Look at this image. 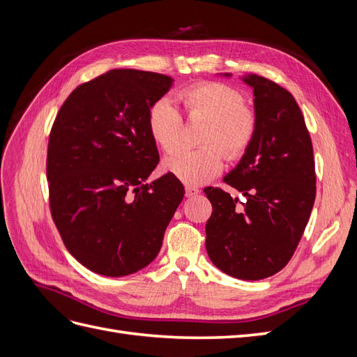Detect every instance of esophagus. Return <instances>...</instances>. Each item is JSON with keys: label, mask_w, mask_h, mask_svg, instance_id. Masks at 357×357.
Listing matches in <instances>:
<instances>
[{"label": "esophagus", "mask_w": 357, "mask_h": 357, "mask_svg": "<svg viewBox=\"0 0 357 357\" xmlns=\"http://www.w3.org/2000/svg\"><path fill=\"white\" fill-rule=\"evenodd\" d=\"M186 197L188 198H193V197H197L198 193H199V189L198 188H195V186H186Z\"/></svg>", "instance_id": "obj_1"}]
</instances>
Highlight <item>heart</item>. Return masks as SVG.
Segmentation results:
<instances>
[{
	"label": "heart",
	"instance_id": "obj_1",
	"mask_svg": "<svg viewBox=\"0 0 357 357\" xmlns=\"http://www.w3.org/2000/svg\"><path fill=\"white\" fill-rule=\"evenodd\" d=\"M178 98L189 119L207 121L199 139L204 146L178 150L165 159L164 168L186 185H202L222 171L225 155L238 160L248 152L257 132V117L245 107L240 91L219 82L190 84L178 92ZM147 129L162 152L171 153L178 147L183 117L171 100L159 98L150 105Z\"/></svg>",
	"mask_w": 357,
	"mask_h": 357
}]
</instances>
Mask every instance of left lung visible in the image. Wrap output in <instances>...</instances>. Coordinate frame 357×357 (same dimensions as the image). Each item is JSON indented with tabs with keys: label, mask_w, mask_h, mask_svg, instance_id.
Returning <instances> with one entry per match:
<instances>
[{
	"label": "left lung",
	"mask_w": 357,
	"mask_h": 357,
	"mask_svg": "<svg viewBox=\"0 0 357 357\" xmlns=\"http://www.w3.org/2000/svg\"><path fill=\"white\" fill-rule=\"evenodd\" d=\"M244 82L253 88L257 132L223 181L247 201L238 205L220 188L204 189L213 205L205 247L220 271L255 282L282 271L294 256L314 205L316 167L311 137L291 93L259 75Z\"/></svg>",
	"instance_id": "8db88e82"
}]
</instances>
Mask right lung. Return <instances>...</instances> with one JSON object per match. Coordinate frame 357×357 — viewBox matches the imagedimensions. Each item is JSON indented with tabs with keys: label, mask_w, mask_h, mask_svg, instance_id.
<instances>
[{
	"label": "right lung",
	"mask_w": 357,
	"mask_h": 357,
	"mask_svg": "<svg viewBox=\"0 0 357 357\" xmlns=\"http://www.w3.org/2000/svg\"><path fill=\"white\" fill-rule=\"evenodd\" d=\"M172 79L112 70L77 86L52 125L49 207L67 250L91 271L122 277L158 256L185 195L169 172L144 183L159 162L147 112Z\"/></svg>",
	"instance_id": "right-lung-1"
}]
</instances>
